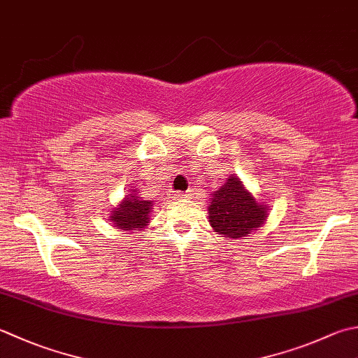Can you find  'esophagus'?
Here are the masks:
<instances>
[{"label":"esophagus","instance_id":"esophagus-1","mask_svg":"<svg viewBox=\"0 0 358 358\" xmlns=\"http://www.w3.org/2000/svg\"><path fill=\"white\" fill-rule=\"evenodd\" d=\"M189 195H191V194H189V191H186V192H178L177 195H175V199H187Z\"/></svg>","mask_w":358,"mask_h":358}]
</instances>
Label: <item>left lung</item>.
<instances>
[{
	"instance_id": "1",
	"label": "left lung",
	"mask_w": 358,
	"mask_h": 358,
	"mask_svg": "<svg viewBox=\"0 0 358 358\" xmlns=\"http://www.w3.org/2000/svg\"><path fill=\"white\" fill-rule=\"evenodd\" d=\"M208 211L215 233L231 239L245 237L255 228L262 227L267 219V206L256 201L236 175L229 177L219 191L213 192Z\"/></svg>"
}]
</instances>
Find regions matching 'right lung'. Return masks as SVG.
<instances>
[{
    "label": "right lung",
    "mask_w": 358,
    "mask_h": 358,
    "mask_svg": "<svg viewBox=\"0 0 358 358\" xmlns=\"http://www.w3.org/2000/svg\"><path fill=\"white\" fill-rule=\"evenodd\" d=\"M130 197L125 199L116 211L111 214L110 220L115 227L121 229H139L149 223V213L152 209V201L136 197V191L129 194Z\"/></svg>",
    "instance_id": "add662e5"
}]
</instances>
